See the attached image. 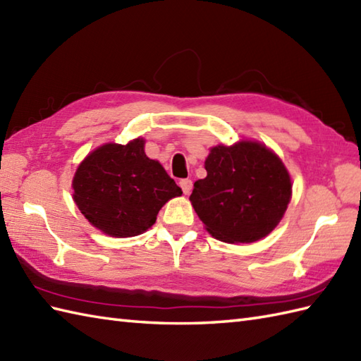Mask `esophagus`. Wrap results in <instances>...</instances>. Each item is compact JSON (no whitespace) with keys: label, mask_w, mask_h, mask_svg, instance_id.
I'll return each instance as SVG.
<instances>
[{"label":"esophagus","mask_w":361,"mask_h":361,"mask_svg":"<svg viewBox=\"0 0 361 361\" xmlns=\"http://www.w3.org/2000/svg\"><path fill=\"white\" fill-rule=\"evenodd\" d=\"M180 188L183 189V194L185 195H189L190 190H192V181H190L189 178H185L180 181Z\"/></svg>","instance_id":"1"}]
</instances>
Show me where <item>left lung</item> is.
<instances>
[{
    "label": "left lung",
    "mask_w": 361,
    "mask_h": 361,
    "mask_svg": "<svg viewBox=\"0 0 361 361\" xmlns=\"http://www.w3.org/2000/svg\"><path fill=\"white\" fill-rule=\"evenodd\" d=\"M204 169L208 175L194 183L189 200L212 237L251 243L278 226L290 203L291 181L281 158L267 145H216Z\"/></svg>",
    "instance_id": "8db88e82"
}]
</instances>
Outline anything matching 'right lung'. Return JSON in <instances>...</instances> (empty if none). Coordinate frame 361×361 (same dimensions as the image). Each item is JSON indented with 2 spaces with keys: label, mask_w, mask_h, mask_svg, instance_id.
<instances>
[{
  "label": "right lung",
  "mask_w": 361,
  "mask_h": 361,
  "mask_svg": "<svg viewBox=\"0 0 361 361\" xmlns=\"http://www.w3.org/2000/svg\"><path fill=\"white\" fill-rule=\"evenodd\" d=\"M73 189L85 219L111 237L147 231L166 202L183 194L164 167L145 155L141 137L91 152L75 171Z\"/></svg>",
  "instance_id": "1"
}]
</instances>
